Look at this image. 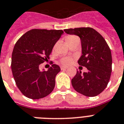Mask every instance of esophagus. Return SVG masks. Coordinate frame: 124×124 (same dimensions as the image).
Masks as SVG:
<instances>
[{"label": "esophagus", "mask_w": 124, "mask_h": 124, "mask_svg": "<svg viewBox=\"0 0 124 124\" xmlns=\"http://www.w3.org/2000/svg\"><path fill=\"white\" fill-rule=\"evenodd\" d=\"M60 69L62 70H65L67 69V67H65V66H61Z\"/></svg>", "instance_id": "1"}]
</instances>
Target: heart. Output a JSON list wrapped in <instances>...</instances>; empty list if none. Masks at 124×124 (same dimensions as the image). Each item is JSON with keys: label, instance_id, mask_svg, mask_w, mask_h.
I'll return each instance as SVG.
<instances>
[{"label": "heart", "instance_id": "1", "mask_svg": "<svg viewBox=\"0 0 124 124\" xmlns=\"http://www.w3.org/2000/svg\"><path fill=\"white\" fill-rule=\"evenodd\" d=\"M79 39L77 36H75V35H69L66 37L65 38V40H66V42L69 43L70 41H72L74 39ZM73 62V59L71 58V57H65V58H63V59H61V63L64 65H69Z\"/></svg>", "mask_w": 124, "mask_h": 124}]
</instances>
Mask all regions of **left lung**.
I'll list each match as a JSON object with an SVG mask.
<instances>
[{"label": "left lung", "instance_id": "1", "mask_svg": "<svg viewBox=\"0 0 124 124\" xmlns=\"http://www.w3.org/2000/svg\"><path fill=\"white\" fill-rule=\"evenodd\" d=\"M64 31L79 36L82 55L78 64L88 69L83 74L77 71L71 80L74 89L89 97L98 95L106 88L111 76L112 58L110 47L103 37L89 27L65 29Z\"/></svg>", "mask_w": 124, "mask_h": 124}]
</instances>
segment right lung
Here are the masks:
<instances>
[{
  "label": "right lung",
  "instance_id": "add662e5",
  "mask_svg": "<svg viewBox=\"0 0 124 124\" xmlns=\"http://www.w3.org/2000/svg\"><path fill=\"white\" fill-rule=\"evenodd\" d=\"M63 33L62 30L33 29L16 43L11 69L17 88L27 98H42L54 90L60 67L52 64L47 71H41L39 66L50 59L53 47Z\"/></svg>",
  "mask_w": 124,
  "mask_h": 124
}]
</instances>
